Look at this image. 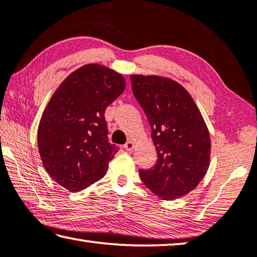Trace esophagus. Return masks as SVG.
I'll use <instances>...</instances> for the list:
<instances>
[{
    "label": "esophagus",
    "mask_w": 257,
    "mask_h": 257,
    "mask_svg": "<svg viewBox=\"0 0 257 257\" xmlns=\"http://www.w3.org/2000/svg\"><path fill=\"white\" fill-rule=\"evenodd\" d=\"M124 148L126 151H133L134 148H135V143L133 141H128L126 144L124 145Z\"/></svg>",
    "instance_id": "1"
}]
</instances>
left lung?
Returning a JSON list of instances; mask_svg holds the SVG:
<instances>
[{"label":"left lung","mask_w":257,"mask_h":257,"mask_svg":"<svg viewBox=\"0 0 257 257\" xmlns=\"http://www.w3.org/2000/svg\"><path fill=\"white\" fill-rule=\"evenodd\" d=\"M131 80L158 153L156 166L140 170V177L161 199H178L206 176L211 152L209 131L191 95L178 81L158 75H131Z\"/></svg>","instance_id":"left-lung-1"}]
</instances>
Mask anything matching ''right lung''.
Wrapping results in <instances>:
<instances>
[{
	"instance_id": "obj_1",
	"label": "right lung",
	"mask_w": 257,
	"mask_h": 257,
	"mask_svg": "<svg viewBox=\"0 0 257 257\" xmlns=\"http://www.w3.org/2000/svg\"><path fill=\"white\" fill-rule=\"evenodd\" d=\"M125 85L119 72L88 64L58 86L38 126L39 154L58 185L80 191L107 172L118 147L108 142L104 114Z\"/></svg>"
}]
</instances>
